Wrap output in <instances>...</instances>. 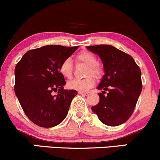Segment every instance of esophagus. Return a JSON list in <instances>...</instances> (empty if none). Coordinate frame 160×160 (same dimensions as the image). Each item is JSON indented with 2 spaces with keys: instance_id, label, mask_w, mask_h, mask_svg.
<instances>
[{
  "instance_id": "1",
  "label": "esophagus",
  "mask_w": 160,
  "mask_h": 160,
  "mask_svg": "<svg viewBox=\"0 0 160 160\" xmlns=\"http://www.w3.org/2000/svg\"><path fill=\"white\" fill-rule=\"evenodd\" d=\"M78 93H79L80 95H82V96H88V94H89V92H84V91H79L78 92Z\"/></svg>"
}]
</instances>
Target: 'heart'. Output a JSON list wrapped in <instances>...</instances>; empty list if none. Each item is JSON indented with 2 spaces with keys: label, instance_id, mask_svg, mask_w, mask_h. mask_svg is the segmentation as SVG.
I'll list each match as a JSON object with an SVG mask.
<instances>
[{
  "label": "heart",
  "instance_id": "1",
  "mask_svg": "<svg viewBox=\"0 0 160 160\" xmlns=\"http://www.w3.org/2000/svg\"><path fill=\"white\" fill-rule=\"evenodd\" d=\"M78 62L84 63L88 66L86 70V76L92 75L96 78H98L102 74V69L97 64L96 57L88 51H83L78 53L76 56ZM72 63L70 58L64 59L59 65L58 70L63 77L70 78L72 75ZM95 84V81L92 76H88L83 79H72L68 82V87L71 90L78 91H85L91 88Z\"/></svg>",
  "mask_w": 160,
  "mask_h": 160
}]
</instances>
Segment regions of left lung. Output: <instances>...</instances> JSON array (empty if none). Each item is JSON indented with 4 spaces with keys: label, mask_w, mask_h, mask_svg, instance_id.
<instances>
[{
    "label": "left lung",
    "mask_w": 160,
    "mask_h": 160,
    "mask_svg": "<svg viewBox=\"0 0 160 160\" xmlns=\"http://www.w3.org/2000/svg\"><path fill=\"white\" fill-rule=\"evenodd\" d=\"M87 49L99 56L104 72L97 87L102 90L98 93L99 102L92 106V111L104 125H122L132 115L141 94L140 68L130 55L111 45H95Z\"/></svg>",
    "instance_id": "1"
}]
</instances>
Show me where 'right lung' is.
I'll return each mask as SVG.
<instances>
[{
    "mask_svg": "<svg viewBox=\"0 0 160 160\" xmlns=\"http://www.w3.org/2000/svg\"><path fill=\"white\" fill-rule=\"evenodd\" d=\"M78 47L47 45L29 50L15 68V92L26 115L35 125L52 128L68 113L76 90H64V77L58 68ZM57 92L52 95V92Z\"/></svg>",
    "mask_w": 160,
    "mask_h": 160,
    "instance_id": "right-lung-1",
    "label": "right lung"
}]
</instances>
